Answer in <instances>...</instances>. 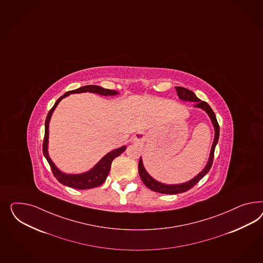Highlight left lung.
I'll return each instance as SVG.
<instances>
[{"mask_svg":"<svg viewBox=\"0 0 263 263\" xmlns=\"http://www.w3.org/2000/svg\"><path fill=\"white\" fill-rule=\"evenodd\" d=\"M176 90L178 93V96L180 99L183 100V101H190V102H197L196 103V107H200L203 109L205 112L209 114L210 119L212 121V124L214 126V129H215V136H214V140H213V144L211 147V151H210V159L208 164L204 167L202 172L200 173L198 176H196L194 179L189 180L185 183H181V184H174V185H169V184H164L161 182H158V180H154L150 175L147 173L145 170L144 166H143L142 159L140 158L139 159V163H138V173L139 176L141 178L144 184L148 188H150L151 190L155 191V192H158L161 194H179V193H182L189 190L190 188L193 187L196 183H198L200 180L203 179V177L209 173V171L212 166V162H213V158H214V151H215V147L219 139V124H218L215 113L213 112V110L211 109L209 104L206 102L201 101L199 98L196 97L195 94L191 90H189L187 88L184 87H180V86H177Z\"/></svg>","mask_w":263,"mask_h":263,"instance_id":"1","label":"left lung"}]
</instances>
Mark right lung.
Here are the masks:
<instances>
[{
	"label": "right lung",
	"instance_id": "obj_1",
	"mask_svg": "<svg viewBox=\"0 0 263 263\" xmlns=\"http://www.w3.org/2000/svg\"><path fill=\"white\" fill-rule=\"evenodd\" d=\"M82 92H92V93H96V94H100V95H103V96H112V95H116L118 93L117 91L105 89V88H103L101 86H98V85H85V86L80 87V88L75 89V90L66 92L63 96H61L55 102V104L53 105V107L48 112L45 121V135H44L42 149H43L44 157L51 166L53 176L55 177L57 180L60 181V183H62L64 185H67L69 187L76 188V189H90V188L97 187L99 185H101L102 183H104V181L106 180V177H107L108 173L110 171V167H111L113 159L119 157L121 154L126 150L127 147L123 146L119 149L111 151L110 153H108L106 156L102 158L95 165V167L91 169L90 171L83 173V174L67 175V174L60 172V170L54 166L53 161L51 160V158L49 157L48 151H47V149H48V136H49V122L51 119L52 113L53 112L55 106L58 105V104L63 98L66 97L69 94L82 93Z\"/></svg>",
	"mask_w": 263,
	"mask_h": 263
}]
</instances>
